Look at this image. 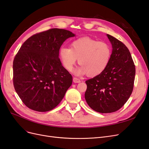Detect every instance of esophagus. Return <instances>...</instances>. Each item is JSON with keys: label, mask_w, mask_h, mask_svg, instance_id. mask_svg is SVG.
<instances>
[{"label": "esophagus", "mask_w": 149, "mask_h": 149, "mask_svg": "<svg viewBox=\"0 0 149 149\" xmlns=\"http://www.w3.org/2000/svg\"><path fill=\"white\" fill-rule=\"evenodd\" d=\"M73 82L75 83H80L81 82V80L77 78H75L74 77L73 78Z\"/></svg>", "instance_id": "34e87169"}]
</instances>
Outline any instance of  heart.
Here are the masks:
<instances>
[{
	"mask_svg": "<svg viewBox=\"0 0 149 149\" xmlns=\"http://www.w3.org/2000/svg\"><path fill=\"white\" fill-rule=\"evenodd\" d=\"M112 49L109 44L98 42L89 37L79 38L71 43V48L61 47L59 56L65 68L71 71L77 59L81 66L76 69V75L88 74L94 77L103 73L111 61Z\"/></svg>",
	"mask_w": 149,
	"mask_h": 149,
	"instance_id": "heart-1",
	"label": "heart"
}]
</instances>
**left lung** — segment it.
<instances>
[{
	"label": "left lung",
	"instance_id": "left-lung-1",
	"mask_svg": "<svg viewBox=\"0 0 149 149\" xmlns=\"http://www.w3.org/2000/svg\"><path fill=\"white\" fill-rule=\"evenodd\" d=\"M112 45L111 61L104 71L86 81L85 100L92 109L100 113L116 112L127 101L132 93L136 67L125 45L107 35Z\"/></svg>",
	"mask_w": 149,
	"mask_h": 149
}]
</instances>
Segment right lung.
Segmentation results:
<instances>
[{
  "mask_svg": "<svg viewBox=\"0 0 149 149\" xmlns=\"http://www.w3.org/2000/svg\"><path fill=\"white\" fill-rule=\"evenodd\" d=\"M74 35L69 30L52 29L32 35L22 45L13 62V82L26 107L47 112L64 97L73 78L62 66L59 50Z\"/></svg>",
  "mask_w": 149,
  "mask_h": 149,
  "instance_id": "obj_1",
  "label": "right lung"
}]
</instances>
